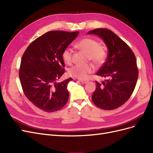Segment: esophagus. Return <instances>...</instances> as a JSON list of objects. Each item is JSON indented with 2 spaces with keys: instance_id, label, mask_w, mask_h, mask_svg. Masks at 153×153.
Listing matches in <instances>:
<instances>
[{
  "instance_id": "34e87169",
  "label": "esophagus",
  "mask_w": 153,
  "mask_h": 153,
  "mask_svg": "<svg viewBox=\"0 0 153 153\" xmlns=\"http://www.w3.org/2000/svg\"><path fill=\"white\" fill-rule=\"evenodd\" d=\"M80 82L83 84H87V83L89 82V80H80Z\"/></svg>"
}]
</instances>
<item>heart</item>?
<instances>
[{
    "label": "heart",
    "instance_id": "1",
    "mask_svg": "<svg viewBox=\"0 0 153 153\" xmlns=\"http://www.w3.org/2000/svg\"><path fill=\"white\" fill-rule=\"evenodd\" d=\"M75 47L81 52L87 54V59L91 60L96 65L103 64L107 57V51L105 46L98 44L96 39L84 38L75 44ZM64 62L71 65L73 62V52L70 48H66L62 52ZM94 71V66L91 64L87 65H75L69 69V75L78 79L84 80Z\"/></svg>",
    "mask_w": 153,
    "mask_h": 153
}]
</instances>
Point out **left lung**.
I'll use <instances>...</instances> for the list:
<instances>
[{"label": "left lung", "instance_id": "1", "mask_svg": "<svg viewBox=\"0 0 153 153\" xmlns=\"http://www.w3.org/2000/svg\"><path fill=\"white\" fill-rule=\"evenodd\" d=\"M88 34L100 37L108 48L107 59L96 73L108 79L103 85L96 81L92 102L101 109H116L126 102L135 89L138 76L135 54L124 41L109 29H96Z\"/></svg>", "mask_w": 153, "mask_h": 153}]
</instances>
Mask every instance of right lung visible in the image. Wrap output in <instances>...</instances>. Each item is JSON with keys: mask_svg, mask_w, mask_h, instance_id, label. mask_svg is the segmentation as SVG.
I'll use <instances>...</instances> for the list:
<instances>
[{"mask_svg": "<svg viewBox=\"0 0 153 153\" xmlns=\"http://www.w3.org/2000/svg\"><path fill=\"white\" fill-rule=\"evenodd\" d=\"M79 32L53 30L36 39L23 55L19 78L24 93L37 108L46 112L61 109L69 98L71 78L57 83L65 72L62 52Z\"/></svg>", "mask_w": 153, "mask_h": 153, "instance_id": "1", "label": "right lung"}]
</instances>
